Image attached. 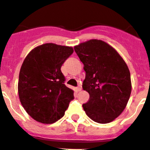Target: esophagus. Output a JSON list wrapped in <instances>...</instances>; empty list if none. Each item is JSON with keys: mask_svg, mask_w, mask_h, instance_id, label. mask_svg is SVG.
<instances>
[{"mask_svg": "<svg viewBox=\"0 0 150 150\" xmlns=\"http://www.w3.org/2000/svg\"><path fill=\"white\" fill-rule=\"evenodd\" d=\"M76 91H81V85H79L78 87H76Z\"/></svg>", "mask_w": 150, "mask_h": 150, "instance_id": "esophagus-1", "label": "esophagus"}]
</instances>
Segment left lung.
<instances>
[{
	"instance_id": "8db88e82",
	"label": "left lung",
	"mask_w": 150,
	"mask_h": 150,
	"mask_svg": "<svg viewBox=\"0 0 150 150\" xmlns=\"http://www.w3.org/2000/svg\"><path fill=\"white\" fill-rule=\"evenodd\" d=\"M84 64L82 88L90 99L82 105L86 115L98 123H109L126 107L131 93L128 67L119 53L101 40L91 39L74 47Z\"/></svg>"
}]
</instances>
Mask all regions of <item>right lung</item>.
I'll return each mask as SVG.
<instances>
[{
    "label": "right lung",
    "mask_w": 150,
    "mask_h": 150,
    "mask_svg": "<svg viewBox=\"0 0 150 150\" xmlns=\"http://www.w3.org/2000/svg\"><path fill=\"white\" fill-rule=\"evenodd\" d=\"M73 47L47 43L31 50L19 74L20 100L37 122L52 124L63 117L74 99V91L64 84L61 66Z\"/></svg>",
    "instance_id": "obj_1"
}]
</instances>
